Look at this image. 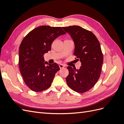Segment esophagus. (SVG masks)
<instances>
[{
  "label": "esophagus",
  "mask_w": 124,
  "mask_h": 124,
  "mask_svg": "<svg viewBox=\"0 0 124 124\" xmlns=\"http://www.w3.org/2000/svg\"><path fill=\"white\" fill-rule=\"evenodd\" d=\"M59 68H60V69H62V68H65V66L63 65H62V64H60L59 65Z\"/></svg>",
  "instance_id": "34e87169"
}]
</instances>
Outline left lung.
I'll list each match as a JSON object with an SVG mask.
<instances>
[{"mask_svg": "<svg viewBox=\"0 0 124 124\" xmlns=\"http://www.w3.org/2000/svg\"><path fill=\"white\" fill-rule=\"evenodd\" d=\"M62 29L73 39L76 61L82 65L79 69L67 67V84L73 91L83 93L91 89L100 76L103 59L100 44L92 32L80 26H70Z\"/></svg>", "mask_w": 124, "mask_h": 124, "instance_id": "obj_1", "label": "left lung"}]
</instances>
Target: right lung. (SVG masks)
I'll use <instances>...</instances> for the list:
<instances>
[{
  "instance_id": "1",
  "label": "right lung",
  "mask_w": 124,
  "mask_h": 124,
  "mask_svg": "<svg viewBox=\"0 0 124 124\" xmlns=\"http://www.w3.org/2000/svg\"><path fill=\"white\" fill-rule=\"evenodd\" d=\"M65 33L61 27L41 26L22 40L19 47V68L24 82L32 91L39 92L51 86L60 69L55 62H44L43 55L51 51L53 41Z\"/></svg>"
}]
</instances>
